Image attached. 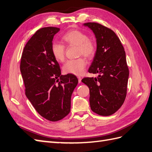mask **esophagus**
Wrapping results in <instances>:
<instances>
[{"mask_svg":"<svg viewBox=\"0 0 152 152\" xmlns=\"http://www.w3.org/2000/svg\"><path fill=\"white\" fill-rule=\"evenodd\" d=\"M77 78H78L79 83H81V79H81V77H77Z\"/></svg>","mask_w":152,"mask_h":152,"instance_id":"esophagus-1","label":"esophagus"}]
</instances>
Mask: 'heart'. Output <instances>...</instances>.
<instances>
[{
  "mask_svg": "<svg viewBox=\"0 0 152 152\" xmlns=\"http://www.w3.org/2000/svg\"><path fill=\"white\" fill-rule=\"evenodd\" d=\"M62 40L69 45L77 46L79 55H84L87 58H91L96 52V44L94 40L88 38L86 33L73 29L63 35ZM51 53L55 60L58 62L64 61L65 58V46L58 42H53L51 44ZM87 65V61L83 57L68 60L63 65V72L65 73L80 75L82 74Z\"/></svg>",
  "mask_w": 152,
  "mask_h": 152,
  "instance_id": "1",
  "label": "heart"
}]
</instances>
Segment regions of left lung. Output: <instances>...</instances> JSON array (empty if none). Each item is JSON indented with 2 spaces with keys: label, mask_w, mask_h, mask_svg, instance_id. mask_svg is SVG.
<instances>
[{
  "label": "left lung",
  "mask_w": 152,
  "mask_h": 152,
  "mask_svg": "<svg viewBox=\"0 0 152 152\" xmlns=\"http://www.w3.org/2000/svg\"><path fill=\"white\" fill-rule=\"evenodd\" d=\"M93 31L97 41L94 61L88 72L97 77H85L82 82L90 89V104L102 116L115 113L123 104L127 93L129 69L121 40L113 31L96 23H84Z\"/></svg>",
  "instance_id": "8db88e82"
}]
</instances>
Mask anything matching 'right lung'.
<instances>
[{
    "instance_id": "right-lung-1",
    "label": "right lung",
    "mask_w": 152,
    "mask_h": 152,
    "mask_svg": "<svg viewBox=\"0 0 152 152\" xmlns=\"http://www.w3.org/2000/svg\"><path fill=\"white\" fill-rule=\"evenodd\" d=\"M55 27L37 31L26 44L20 69L25 94L40 115L50 121L65 117L71 109V97L78 79L73 74L61 75L57 60L51 53Z\"/></svg>"
}]
</instances>
